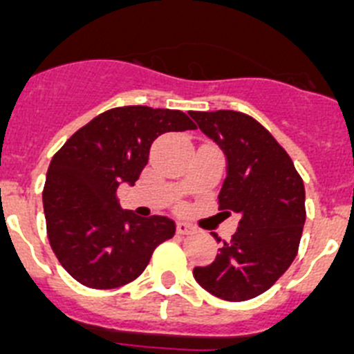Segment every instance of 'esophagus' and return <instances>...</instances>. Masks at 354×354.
Listing matches in <instances>:
<instances>
[{"mask_svg": "<svg viewBox=\"0 0 354 354\" xmlns=\"http://www.w3.org/2000/svg\"><path fill=\"white\" fill-rule=\"evenodd\" d=\"M176 231H178V234H183L185 236V234H194V232H196V227L190 224H187V222H178Z\"/></svg>", "mask_w": 354, "mask_h": 354, "instance_id": "1", "label": "esophagus"}]
</instances>
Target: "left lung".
Here are the masks:
<instances>
[{
  "instance_id": "1",
  "label": "left lung",
  "mask_w": 354,
  "mask_h": 354,
  "mask_svg": "<svg viewBox=\"0 0 354 354\" xmlns=\"http://www.w3.org/2000/svg\"><path fill=\"white\" fill-rule=\"evenodd\" d=\"M190 116L227 160L218 208L240 215L231 241L222 243L212 264L194 268V277L216 298L250 300L268 291L298 254L307 216L304 180L286 149L252 116L238 111H194Z\"/></svg>"
}]
</instances>
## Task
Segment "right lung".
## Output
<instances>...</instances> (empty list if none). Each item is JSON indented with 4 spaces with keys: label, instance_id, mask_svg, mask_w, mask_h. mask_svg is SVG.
Masks as SVG:
<instances>
[{
    "label": "right lung",
    "instance_id": "right-lung-1",
    "mask_svg": "<svg viewBox=\"0 0 354 354\" xmlns=\"http://www.w3.org/2000/svg\"><path fill=\"white\" fill-rule=\"evenodd\" d=\"M194 129L181 111L116 107L79 129L54 155L42 194L47 236L77 282L91 289L129 284L155 248L174 236L171 218L122 209L116 190L139 180L158 136Z\"/></svg>",
    "mask_w": 354,
    "mask_h": 354
}]
</instances>
